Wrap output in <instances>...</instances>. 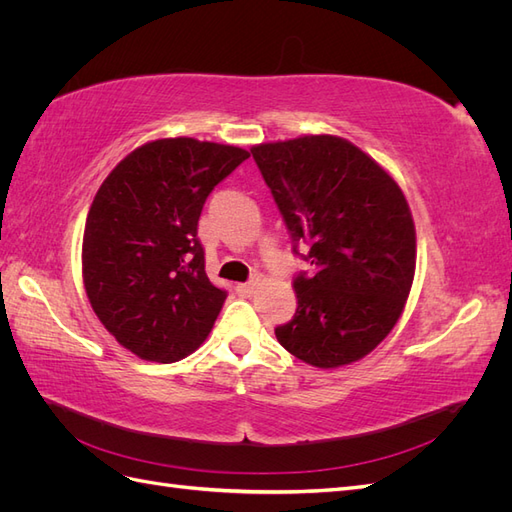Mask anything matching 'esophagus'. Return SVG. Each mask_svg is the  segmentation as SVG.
<instances>
[{
    "mask_svg": "<svg viewBox=\"0 0 512 512\" xmlns=\"http://www.w3.org/2000/svg\"><path fill=\"white\" fill-rule=\"evenodd\" d=\"M256 286H258V280L241 282V284H237V292L241 294V297H250V294L256 290Z\"/></svg>",
    "mask_w": 512,
    "mask_h": 512,
    "instance_id": "1",
    "label": "esophagus"
}]
</instances>
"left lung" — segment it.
<instances>
[{
    "instance_id": "left-lung-1",
    "label": "left lung",
    "mask_w": 512,
    "mask_h": 512,
    "mask_svg": "<svg viewBox=\"0 0 512 512\" xmlns=\"http://www.w3.org/2000/svg\"><path fill=\"white\" fill-rule=\"evenodd\" d=\"M312 273L294 277L297 312L275 329L320 369L363 359L393 331L414 280L416 232L397 181L346 138L309 134L252 147Z\"/></svg>"
}]
</instances>
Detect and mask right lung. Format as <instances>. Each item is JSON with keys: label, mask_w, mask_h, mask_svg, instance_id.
Wrapping results in <instances>:
<instances>
[{"label": "right lung", "mask_w": 512, "mask_h": 512, "mask_svg": "<svg viewBox=\"0 0 512 512\" xmlns=\"http://www.w3.org/2000/svg\"><path fill=\"white\" fill-rule=\"evenodd\" d=\"M250 153L196 138L134 149L87 213L83 282L96 316L145 361L175 363L205 342L226 290L205 273L198 218L207 196Z\"/></svg>", "instance_id": "add662e5"}]
</instances>
